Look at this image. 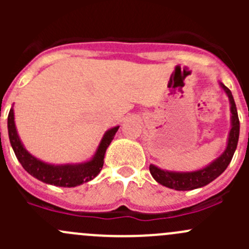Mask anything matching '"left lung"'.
<instances>
[{"mask_svg":"<svg viewBox=\"0 0 249 249\" xmlns=\"http://www.w3.org/2000/svg\"><path fill=\"white\" fill-rule=\"evenodd\" d=\"M220 87L227 92L230 105H231L230 106V110H231V130H230L227 149L212 164H210L205 169L199 170V171L170 172L159 169L154 165H150V175L161 185H165V187L171 188V189L175 190H193L196 189V188H201L203 185H207L208 183L214 180L218 176L222 175L228 167V165L230 164V161H231L233 153H235L236 147H237L238 135H240V120H238L237 109H236L231 91L223 83H220Z\"/></svg>","mask_w":249,"mask_h":249,"instance_id":"1","label":"left lung"}]
</instances>
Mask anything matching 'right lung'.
<instances>
[{"mask_svg": "<svg viewBox=\"0 0 249 249\" xmlns=\"http://www.w3.org/2000/svg\"><path fill=\"white\" fill-rule=\"evenodd\" d=\"M118 129L119 126L113 127L104 135L94 158L89 161L74 165H50L36 159L25 149L18 136L13 108H11L8 114L9 141H11L12 148H13L17 159L19 160L21 166L37 179L48 183V184L57 185V187H77V185L94 179L104 166L106 149L108 148L112 140L114 139V135Z\"/></svg>", "mask_w": 249, "mask_h": 249, "instance_id": "obj_1", "label": "right lung"}]
</instances>
